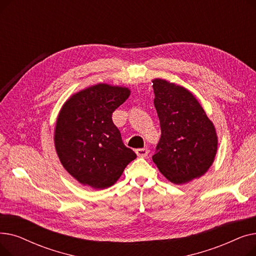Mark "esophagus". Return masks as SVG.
Listing matches in <instances>:
<instances>
[{
  "instance_id": "obj_1",
  "label": "esophagus",
  "mask_w": 256,
  "mask_h": 256,
  "mask_svg": "<svg viewBox=\"0 0 256 256\" xmlns=\"http://www.w3.org/2000/svg\"><path fill=\"white\" fill-rule=\"evenodd\" d=\"M136 154L140 158H145V156H148L150 150L147 148H138V150H136Z\"/></svg>"
}]
</instances>
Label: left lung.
I'll use <instances>...</instances> for the list:
<instances>
[{"instance_id":"1","label":"left lung","mask_w":256,"mask_h":256,"mask_svg":"<svg viewBox=\"0 0 256 256\" xmlns=\"http://www.w3.org/2000/svg\"><path fill=\"white\" fill-rule=\"evenodd\" d=\"M160 138L152 160L171 182L180 184L208 170L217 152L216 130L202 106L184 87L152 80Z\"/></svg>"}]
</instances>
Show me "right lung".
Segmentation results:
<instances>
[{"label":"right lung","mask_w":256,"mask_h":256,"mask_svg":"<svg viewBox=\"0 0 256 256\" xmlns=\"http://www.w3.org/2000/svg\"><path fill=\"white\" fill-rule=\"evenodd\" d=\"M128 96V88L98 84L74 94L62 106L55 130L56 150L63 167L80 184L109 188L137 158L112 120Z\"/></svg>","instance_id":"right-lung-1"}]
</instances>
